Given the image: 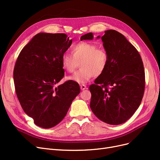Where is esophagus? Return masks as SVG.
Returning a JSON list of instances; mask_svg holds the SVG:
<instances>
[{"label":"esophagus","mask_w":160,"mask_h":160,"mask_svg":"<svg viewBox=\"0 0 160 160\" xmlns=\"http://www.w3.org/2000/svg\"><path fill=\"white\" fill-rule=\"evenodd\" d=\"M80 88H81V90H84V89H86V85H83V84L80 85Z\"/></svg>","instance_id":"34e87169"}]
</instances>
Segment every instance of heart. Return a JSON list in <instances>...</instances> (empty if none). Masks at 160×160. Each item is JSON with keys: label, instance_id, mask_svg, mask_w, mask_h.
<instances>
[{"label": "heart", "instance_id": "1", "mask_svg": "<svg viewBox=\"0 0 160 160\" xmlns=\"http://www.w3.org/2000/svg\"><path fill=\"white\" fill-rule=\"evenodd\" d=\"M71 52L61 57V64L65 70L72 72L80 64L81 69L67 79L77 83H86L93 77H98L107 68L109 61L108 52L103 48L89 42H80L71 47Z\"/></svg>", "mask_w": 160, "mask_h": 160}]
</instances>
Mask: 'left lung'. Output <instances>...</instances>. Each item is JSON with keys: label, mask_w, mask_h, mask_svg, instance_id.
Listing matches in <instances>:
<instances>
[{"label": "left lung", "mask_w": 160, "mask_h": 160, "mask_svg": "<svg viewBox=\"0 0 160 160\" xmlns=\"http://www.w3.org/2000/svg\"><path fill=\"white\" fill-rule=\"evenodd\" d=\"M93 38L89 32L81 36V40ZM101 40L109 61L103 73L89 86L90 108L102 122L122 124L141 104L146 83L143 61L135 47L120 32L106 31Z\"/></svg>", "instance_id": "left-lung-1"}]
</instances>
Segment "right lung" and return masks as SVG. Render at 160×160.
I'll return each mask as SVG.
<instances>
[{"mask_svg": "<svg viewBox=\"0 0 160 160\" xmlns=\"http://www.w3.org/2000/svg\"><path fill=\"white\" fill-rule=\"evenodd\" d=\"M72 40L64 33H38L19 53L13 77L17 98L24 111L42 128L63 119L79 85L67 81L55 88L65 75L61 57Z\"/></svg>", "mask_w": 160, "mask_h": 160, "instance_id": "right-lung-1", "label": "right lung"}]
</instances>
